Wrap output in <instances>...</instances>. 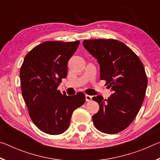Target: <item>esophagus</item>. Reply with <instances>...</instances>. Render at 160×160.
<instances>
[{"label":"esophagus","instance_id":"1","mask_svg":"<svg viewBox=\"0 0 160 160\" xmlns=\"http://www.w3.org/2000/svg\"><path fill=\"white\" fill-rule=\"evenodd\" d=\"M92 96L88 95V94H86L85 95L86 102H90V101H92Z\"/></svg>","mask_w":160,"mask_h":160}]
</instances>
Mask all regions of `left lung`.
Segmentation results:
<instances>
[{
	"instance_id": "1",
	"label": "left lung",
	"mask_w": 160,
	"mask_h": 160,
	"mask_svg": "<svg viewBox=\"0 0 160 160\" xmlns=\"http://www.w3.org/2000/svg\"><path fill=\"white\" fill-rule=\"evenodd\" d=\"M82 44L97 58L101 80L113 92L105 100L100 95L92 97L99 105L92 116L93 123L104 133H117L132 122L142 106L148 86L144 66L138 56L118 40H85Z\"/></svg>"
}]
</instances>
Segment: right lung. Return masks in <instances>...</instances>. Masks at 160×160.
Listing matches in <instances>:
<instances>
[{"mask_svg":"<svg viewBox=\"0 0 160 160\" xmlns=\"http://www.w3.org/2000/svg\"><path fill=\"white\" fill-rule=\"evenodd\" d=\"M80 41L45 42L27 54L20 77L29 116L40 131L58 135L68 128L72 113L85 102V94H61L57 88L68 73V62Z\"/></svg>","mask_w":160,"mask_h":160,"instance_id":"obj_1","label":"right lung"}]
</instances>
